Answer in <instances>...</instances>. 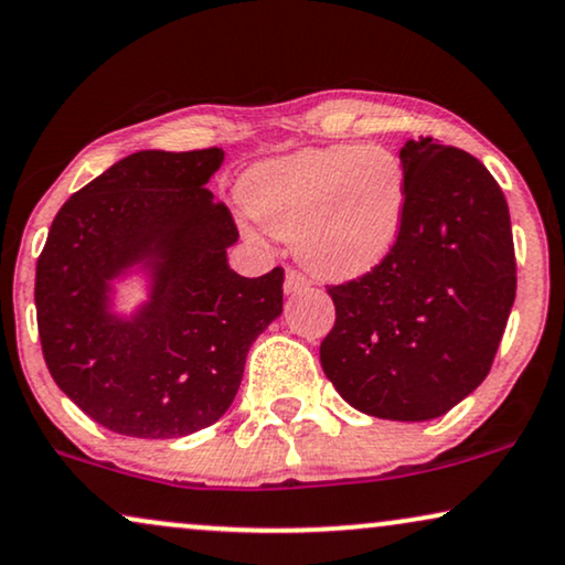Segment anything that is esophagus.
Masks as SVG:
<instances>
[{
    "label": "esophagus",
    "instance_id": "esophagus-1",
    "mask_svg": "<svg viewBox=\"0 0 565 565\" xmlns=\"http://www.w3.org/2000/svg\"><path fill=\"white\" fill-rule=\"evenodd\" d=\"M307 287H310V281H307L299 270L287 268V278H284V291H287V295H299V291Z\"/></svg>",
    "mask_w": 565,
    "mask_h": 565
}]
</instances>
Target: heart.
<instances>
[{
	"label": "heart",
	"instance_id": "b5f03b06",
	"mask_svg": "<svg viewBox=\"0 0 565 565\" xmlns=\"http://www.w3.org/2000/svg\"><path fill=\"white\" fill-rule=\"evenodd\" d=\"M239 201L263 232L291 239L315 276L345 281L393 253L408 209V178L387 147H307L253 164L239 180Z\"/></svg>",
	"mask_w": 565,
	"mask_h": 565
}]
</instances>
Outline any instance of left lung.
I'll list each match as a JSON object with an SVG mask.
<instances>
[{
    "label": "left lung",
    "instance_id": "left-lung-1",
    "mask_svg": "<svg viewBox=\"0 0 565 565\" xmlns=\"http://www.w3.org/2000/svg\"><path fill=\"white\" fill-rule=\"evenodd\" d=\"M408 209L393 253L328 287L326 377L374 418L445 416L491 372L516 295L509 206L486 164L431 137L405 141Z\"/></svg>",
    "mask_w": 565,
    "mask_h": 565
}]
</instances>
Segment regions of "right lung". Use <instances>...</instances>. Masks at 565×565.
Returning <instances> with one entry per match:
<instances>
[{
    "mask_svg": "<svg viewBox=\"0 0 565 565\" xmlns=\"http://www.w3.org/2000/svg\"><path fill=\"white\" fill-rule=\"evenodd\" d=\"M222 149L118 160L58 209L35 266L38 335L51 377L89 418L137 439L220 420L255 338L284 310V268L245 278L239 232L206 183ZM148 274V299L111 312V284Z\"/></svg>",
    "mask_w": 565,
    "mask_h": 565,
    "instance_id": "1",
    "label": "right lung"
}]
</instances>
